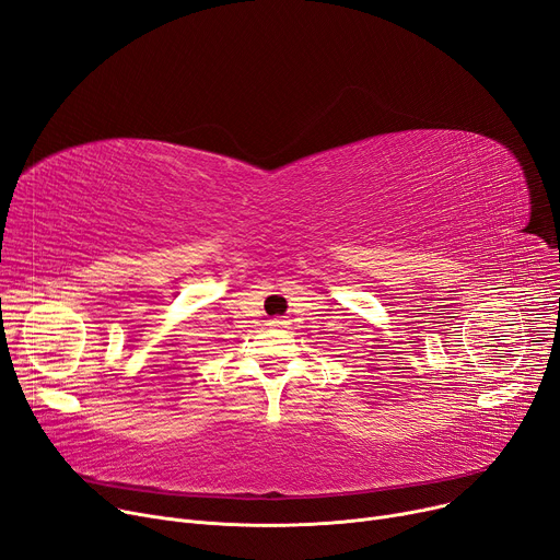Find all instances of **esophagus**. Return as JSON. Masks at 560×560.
<instances>
[{
  "label": "esophagus",
  "mask_w": 560,
  "mask_h": 560,
  "mask_svg": "<svg viewBox=\"0 0 560 560\" xmlns=\"http://www.w3.org/2000/svg\"><path fill=\"white\" fill-rule=\"evenodd\" d=\"M279 325H283V322H281V319H275V322H272V327H279Z\"/></svg>",
  "instance_id": "34e87169"
}]
</instances>
